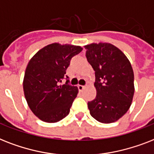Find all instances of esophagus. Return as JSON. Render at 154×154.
<instances>
[{"label": "esophagus", "mask_w": 154, "mask_h": 154, "mask_svg": "<svg viewBox=\"0 0 154 154\" xmlns=\"http://www.w3.org/2000/svg\"><path fill=\"white\" fill-rule=\"evenodd\" d=\"M84 88H85V86H82V85H79L78 86V89L79 91H83Z\"/></svg>", "instance_id": "esophagus-1"}]
</instances>
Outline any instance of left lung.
<instances>
[{"label":"left lung","instance_id":"1","mask_svg":"<svg viewBox=\"0 0 154 154\" xmlns=\"http://www.w3.org/2000/svg\"><path fill=\"white\" fill-rule=\"evenodd\" d=\"M86 57L95 71L96 97L88 102L90 114L102 123H112L130 109L134 94V75L126 55L109 43L85 45Z\"/></svg>","mask_w":154,"mask_h":154}]
</instances>
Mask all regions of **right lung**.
Here are the masks:
<instances>
[{
    "label": "right lung",
    "instance_id": "obj_1",
    "mask_svg": "<svg viewBox=\"0 0 154 154\" xmlns=\"http://www.w3.org/2000/svg\"><path fill=\"white\" fill-rule=\"evenodd\" d=\"M82 50L80 46L54 43L29 60L23 81L24 96L31 110L43 122H57L69 114L78 87L68 84V79L60 83L71 58Z\"/></svg>",
    "mask_w": 154,
    "mask_h": 154
}]
</instances>
